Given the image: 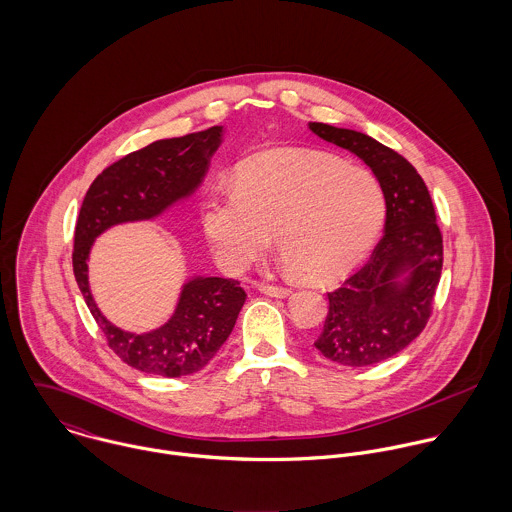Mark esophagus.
Returning a JSON list of instances; mask_svg holds the SVG:
<instances>
[{
  "instance_id": "1",
  "label": "esophagus",
  "mask_w": 512,
  "mask_h": 512,
  "mask_svg": "<svg viewBox=\"0 0 512 512\" xmlns=\"http://www.w3.org/2000/svg\"><path fill=\"white\" fill-rule=\"evenodd\" d=\"M258 290L262 293H266V295H270V297H288L292 290H288V288H282V286H270V284H260L258 286Z\"/></svg>"
}]
</instances>
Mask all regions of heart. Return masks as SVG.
I'll return each instance as SVG.
<instances>
[{"instance_id": "b5f03b06", "label": "heart", "mask_w": 512, "mask_h": 512, "mask_svg": "<svg viewBox=\"0 0 512 512\" xmlns=\"http://www.w3.org/2000/svg\"><path fill=\"white\" fill-rule=\"evenodd\" d=\"M384 193L376 177L331 153L276 147L238 165L234 189L209 195L201 226L226 272L244 270L270 242L309 282H337L372 248Z\"/></svg>"}]
</instances>
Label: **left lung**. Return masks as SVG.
Segmentation results:
<instances>
[{"mask_svg":"<svg viewBox=\"0 0 512 512\" xmlns=\"http://www.w3.org/2000/svg\"><path fill=\"white\" fill-rule=\"evenodd\" d=\"M309 130L361 157L384 193V236L365 266L327 293L329 313L315 341L337 365H376L406 349L430 319L443 266L434 203L420 173L394 149L321 122H311Z\"/></svg>","mask_w":512,"mask_h":512,"instance_id":"1","label":"left lung"}]
</instances>
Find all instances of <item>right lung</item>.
I'll return each instance as SVG.
<instances>
[{
    "instance_id": "add662e5",
    "label": "right lung",
    "mask_w": 512,
    "mask_h": 512,
    "mask_svg": "<svg viewBox=\"0 0 512 512\" xmlns=\"http://www.w3.org/2000/svg\"><path fill=\"white\" fill-rule=\"evenodd\" d=\"M222 134V126H213L128 153L92 181L78 213L73 252L76 284L110 349L147 374L177 378L209 365L232 333L246 293L236 280L193 276L183 284L173 315L161 327L130 333L110 323L90 293V248L104 230L122 222L155 219L191 197L209 171Z\"/></svg>"
}]
</instances>
